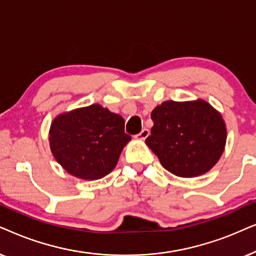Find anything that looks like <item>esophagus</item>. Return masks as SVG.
Masks as SVG:
<instances>
[{
  "mask_svg": "<svg viewBox=\"0 0 256 256\" xmlns=\"http://www.w3.org/2000/svg\"><path fill=\"white\" fill-rule=\"evenodd\" d=\"M150 136V130L148 128H142V130L139 132V134L136 136V138L137 139H142V140H144V139H146Z\"/></svg>",
  "mask_w": 256,
  "mask_h": 256,
  "instance_id": "1",
  "label": "esophagus"
}]
</instances>
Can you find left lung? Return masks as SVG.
<instances>
[{
    "label": "left lung",
    "mask_w": 256,
    "mask_h": 256,
    "mask_svg": "<svg viewBox=\"0 0 256 256\" xmlns=\"http://www.w3.org/2000/svg\"><path fill=\"white\" fill-rule=\"evenodd\" d=\"M151 118V134L145 142L173 174L184 178L204 174L222 154L226 126L219 112L205 100L164 102Z\"/></svg>",
    "instance_id": "1"
}]
</instances>
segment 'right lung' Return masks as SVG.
<instances>
[{"instance_id": "right-lung-1", "label": "right lung", "mask_w": 256, "mask_h": 256, "mask_svg": "<svg viewBox=\"0 0 256 256\" xmlns=\"http://www.w3.org/2000/svg\"><path fill=\"white\" fill-rule=\"evenodd\" d=\"M122 116L94 104L57 117L51 124L50 148L70 174L96 180L116 168L131 136Z\"/></svg>"}]
</instances>
